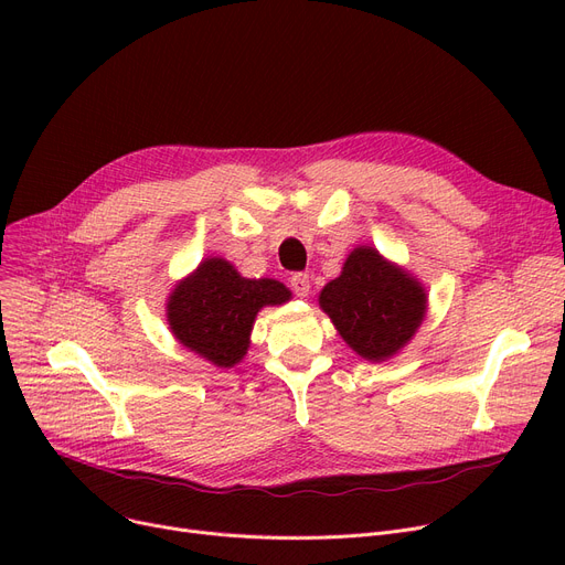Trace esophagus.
Wrapping results in <instances>:
<instances>
[{
  "instance_id": "obj_1",
  "label": "esophagus",
  "mask_w": 565,
  "mask_h": 565,
  "mask_svg": "<svg viewBox=\"0 0 565 565\" xmlns=\"http://www.w3.org/2000/svg\"><path fill=\"white\" fill-rule=\"evenodd\" d=\"M290 288H292V292H295V295H298V298H307V295L311 292L309 275H305V273L292 275V277H290Z\"/></svg>"
}]
</instances>
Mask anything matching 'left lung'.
<instances>
[{"label": "left lung", "instance_id": "obj_1", "mask_svg": "<svg viewBox=\"0 0 565 565\" xmlns=\"http://www.w3.org/2000/svg\"><path fill=\"white\" fill-rule=\"evenodd\" d=\"M343 341L369 362H384L405 348L426 316V288L373 247H358L337 279L320 290Z\"/></svg>", "mask_w": 565, "mask_h": 565}]
</instances>
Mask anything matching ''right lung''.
I'll list each match as a JSON object with an SVG mask.
<instances>
[{"label": "right lung", "instance_id": "1", "mask_svg": "<svg viewBox=\"0 0 565 565\" xmlns=\"http://www.w3.org/2000/svg\"><path fill=\"white\" fill-rule=\"evenodd\" d=\"M288 300L290 290L281 281L245 279L228 260L205 258L171 290L167 320L178 343L231 369L247 354L256 313Z\"/></svg>", "mask_w": 565, "mask_h": 565}]
</instances>
